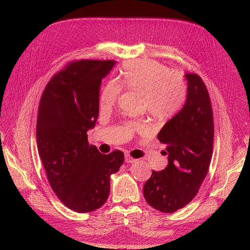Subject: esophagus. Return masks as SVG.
Here are the masks:
<instances>
[{
	"label": "esophagus",
	"mask_w": 250,
	"mask_h": 250,
	"mask_svg": "<svg viewBox=\"0 0 250 250\" xmlns=\"http://www.w3.org/2000/svg\"><path fill=\"white\" fill-rule=\"evenodd\" d=\"M135 161H136V159L133 158L132 156H130L128 153H126V154L125 155V162H126V163H133V162H135Z\"/></svg>",
	"instance_id": "34e87169"
}]
</instances>
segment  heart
Instances as JSON below:
<instances>
[{"label":"heart","instance_id":"b5f03b06","mask_svg":"<svg viewBox=\"0 0 250 250\" xmlns=\"http://www.w3.org/2000/svg\"><path fill=\"white\" fill-rule=\"evenodd\" d=\"M121 83L146 96L147 111L157 119H169L179 112L186 100L187 89L181 75L172 73L171 69L154 60L130 61L124 65ZM122 86L115 80L106 83L100 95V106L109 110L118 101ZM130 131H145V123H129Z\"/></svg>","mask_w":250,"mask_h":250}]
</instances>
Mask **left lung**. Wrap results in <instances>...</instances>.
<instances>
[{
    "instance_id": "left-lung-1",
    "label": "left lung",
    "mask_w": 250,
    "mask_h": 250,
    "mask_svg": "<svg viewBox=\"0 0 250 250\" xmlns=\"http://www.w3.org/2000/svg\"><path fill=\"white\" fill-rule=\"evenodd\" d=\"M185 77L186 103L157 135L166 145L168 165L162 171H152L144 186L146 202L168 213L184 208L195 198L212 155L213 118L208 92L199 75L188 73Z\"/></svg>"
}]
</instances>
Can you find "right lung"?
Listing matches in <instances>:
<instances>
[{"label":"right lung","instance_id":"obj_1","mask_svg":"<svg viewBox=\"0 0 250 250\" xmlns=\"http://www.w3.org/2000/svg\"><path fill=\"white\" fill-rule=\"evenodd\" d=\"M114 65V60L71 62L47 83L40 102L39 154L53 192L77 212L93 211L105 203L111 175L125 160L121 150L102 154L87 135L98 119L102 79Z\"/></svg>","mask_w":250,"mask_h":250}]
</instances>
